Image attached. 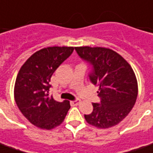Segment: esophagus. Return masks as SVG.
<instances>
[{"label": "esophagus", "mask_w": 153, "mask_h": 153, "mask_svg": "<svg viewBox=\"0 0 153 153\" xmlns=\"http://www.w3.org/2000/svg\"><path fill=\"white\" fill-rule=\"evenodd\" d=\"M80 102H81V101H80V100H75V101H71V106H76V105H78Z\"/></svg>", "instance_id": "obj_1"}]
</instances>
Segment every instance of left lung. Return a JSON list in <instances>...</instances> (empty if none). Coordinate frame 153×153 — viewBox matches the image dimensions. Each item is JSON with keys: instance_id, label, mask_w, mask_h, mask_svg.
<instances>
[{"instance_id": "left-lung-1", "label": "left lung", "mask_w": 153, "mask_h": 153, "mask_svg": "<svg viewBox=\"0 0 153 153\" xmlns=\"http://www.w3.org/2000/svg\"><path fill=\"white\" fill-rule=\"evenodd\" d=\"M93 66L91 82L97 85L101 102L92 103L93 111L85 115L88 124L106 129L117 125L134 107L138 93L137 80L131 65L115 51L106 47H75Z\"/></svg>"}]
</instances>
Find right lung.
Returning a JSON list of instances; mask_svg holds the SVG:
<instances>
[{
    "label": "right lung",
    "mask_w": 153,
    "mask_h": 153,
    "mask_svg": "<svg viewBox=\"0 0 153 153\" xmlns=\"http://www.w3.org/2000/svg\"><path fill=\"white\" fill-rule=\"evenodd\" d=\"M74 51L73 46H49L36 51L19 71L14 87L16 103L31 124L44 130L60 126L70 102H56L49 93L51 77Z\"/></svg>",
    "instance_id": "right-lung-1"
}]
</instances>
